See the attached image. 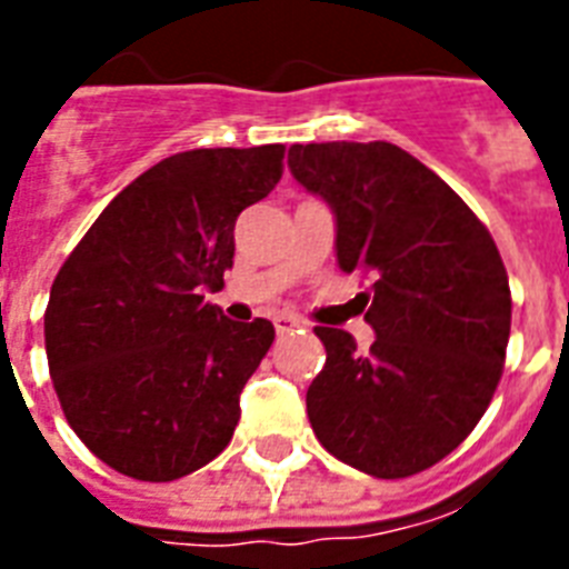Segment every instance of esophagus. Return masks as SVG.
<instances>
[{"instance_id":"obj_1","label":"esophagus","mask_w":569,"mask_h":569,"mask_svg":"<svg viewBox=\"0 0 569 569\" xmlns=\"http://www.w3.org/2000/svg\"><path fill=\"white\" fill-rule=\"evenodd\" d=\"M307 321L301 319V316H295V312H280V316H274V330L283 337V333H292V330L303 328Z\"/></svg>"}]
</instances>
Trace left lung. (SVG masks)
<instances>
[{"label":"left lung","mask_w":569,"mask_h":569,"mask_svg":"<svg viewBox=\"0 0 569 569\" xmlns=\"http://www.w3.org/2000/svg\"><path fill=\"white\" fill-rule=\"evenodd\" d=\"M289 171L337 221L342 271L372 277V348L316 328L328 360L307 416L319 442L375 478H407L455 451L485 416L511 337L496 241L419 159L387 141L289 147Z\"/></svg>","instance_id":"1"}]
</instances>
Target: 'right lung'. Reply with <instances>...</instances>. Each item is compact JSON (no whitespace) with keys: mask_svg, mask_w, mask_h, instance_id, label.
I'll use <instances>...</instances> for the list:
<instances>
[{"mask_svg":"<svg viewBox=\"0 0 569 569\" xmlns=\"http://www.w3.org/2000/svg\"><path fill=\"white\" fill-rule=\"evenodd\" d=\"M283 144L168 156L111 200L49 292V375L76 437L138 481L218 458L239 396L274 342L203 298L232 266L241 209L274 189Z\"/></svg>","mask_w":569,"mask_h":569,"instance_id":"right-lung-1","label":"right lung"}]
</instances>
